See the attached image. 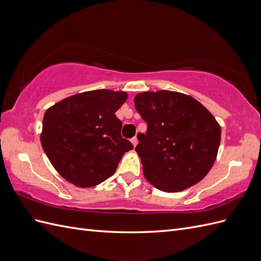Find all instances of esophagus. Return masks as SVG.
I'll return each instance as SVG.
<instances>
[{"instance_id": "esophagus-1", "label": "esophagus", "mask_w": 261, "mask_h": 261, "mask_svg": "<svg viewBox=\"0 0 261 261\" xmlns=\"http://www.w3.org/2000/svg\"><path fill=\"white\" fill-rule=\"evenodd\" d=\"M130 141H132V144H133V146H134V147H136V146H137V144H138V139H137V137H134V138H132V139H130Z\"/></svg>"}]
</instances>
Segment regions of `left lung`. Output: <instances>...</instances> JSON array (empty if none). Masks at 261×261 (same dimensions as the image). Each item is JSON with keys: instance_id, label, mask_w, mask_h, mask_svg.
<instances>
[{"instance_id": "obj_1", "label": "left lung", "mask_w": 261, "mask_h": 261, "mask_svg": "<svg viewBox=\"0 0 261 261\" xmlns=\"http://www.w3.org/2000/svg\"><path fill=\"white\" fill-rule=\"evenodd\" d=\"M147 123L136 147L146 179L165 193L200 181L215 164L221 127L199 101L170 90L140 92L134 99Z\"/></svg>"}]
</instances>
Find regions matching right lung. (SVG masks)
Returning <instances> with one entry per match:
<instances>
[{"label": "right lung", "mask_w": 261, "mask_h": 261, "mask_svg": "<svg viewBox=\"0 0 261 261\" xmlns=\"http://www.w3.org/2000/svg\"><path fill=\"white\" fill-rule=\"evenodd\" d=\"M125 91L99 89L76 93L46 110L41 145L53 168L81 188L97 186L112 176L125 152L115 112L127 99Z\"/></svg>", "instance_id": "add662e5"}]
</instances>
